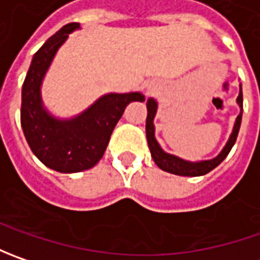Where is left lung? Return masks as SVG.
Wrapping results in <instances>:
<instances>
[{
    "instance_id": "obj_1",
    "label": "left lung",
    "mask_w": 260,
    "mask_h": 260,
    "mask_svg": "<svg viewBox=\"0 0 260 260\" xmlns=\"http://www.w3.org/2000/svg\"><path fill=\"white\" fill-rule=\"evenodd\" d=\"M237 104L240 105V114L237 115V118H236L233 133L230 136L227 145L224 146V149L221 150V153L214 159H211V160L192 164V162L182 160V159H179V157H176L174 155H168L160 149V146L155 139V125H153V118H155L157 104H156L153 98H149L147 100V118H146V137H147V145H149L150 153H152V157H153L156 165L159 166L162 171H166L169 174L182 175V176H201V175L208 174L210 171H213L215 166L220 165L225 159V156L230 153L232 147L236 143L237 135H239V128H240V123H242V113H243L242 86H240V94L237 96Z\"/></svg>"
}]
</instances>
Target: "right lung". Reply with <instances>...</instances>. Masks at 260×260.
I'll return each mask as SVG.
<instances>
[{"label": "right lung", "mask_w": 260, "mask_h": 260, "mask_svg": "<svg viewBox=\"0 0 260 260\" xmlns=\"http://www.w3.org/2000/svg\"><path fill=\"white\" fill-rule=\"evenodd\" d=\"M78 23L63 25L33 56L21 91V127L25 140L40 162L63 174L91 169L104 155L117 121L133 101H145L140 92L107 94L72 120H56L46 113L40 85L57 49Z\"/></svg>", "instance_id": "right-lung-1"}]
</instances>
